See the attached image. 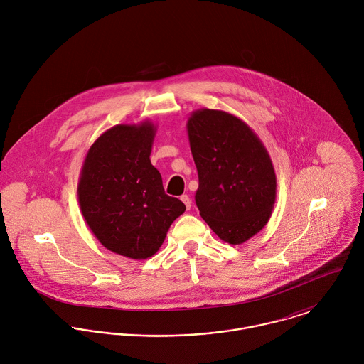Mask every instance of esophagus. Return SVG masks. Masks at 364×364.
<instances>
[{"mask_svg":"<svg viewBox=\"0 0 364 364\" xmlns=\"http://www.w3.org/2000/svg\"><path fill=\"white\" fill-rule=\"evenodd\" d=\"M181 200L183 202V205L186 206V208H188V210L192 208V200H191V198H189L188 195H182V196H181Z\"/></svg>","mask_w":364,"mask_h":364,"instance_id":"1","label":"esophagus"}]
</instances>
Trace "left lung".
Wrapping results in <instances>:
<instances>
[{"instance_id":"1","label":"left lung","mask_w":364,"mask_h":364,"mask_svg":"<svg viewBox=\"0 0 364 364\" xmlns=\"http://www.w3.org/2000/svg\"><path fill=\"white\" fill-rule=\"evenodd\" d=\"M186 129L199 173L200 215L224 242L244 244L267 224L276 202L270 156L244 120L224 110L198 109Z\"/></svg>"}]
</instances>
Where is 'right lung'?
I'll return each instance as SVG.
<instances>
[{
  "label": "right lung",
  "instance_id": "add662e5",
  "mask_svg": "<svg viewBox=\"0 0 364 364\" xmlns=\"http://www.w3.org/2000/svg\"><path fill=\"white\" fill-rule=\"evenodd\" d=\"M156 132L150 120L107 129L90 147L80 172L77 195L85 223L106 250L130 259L156 254L186 208L165 195L151 164Z\"/></svg>",
  "mask_w": 364,
  "mask_h": 364
}]
</instances>
